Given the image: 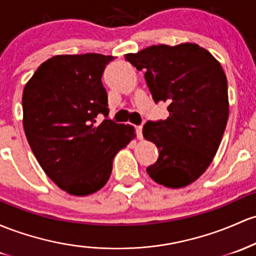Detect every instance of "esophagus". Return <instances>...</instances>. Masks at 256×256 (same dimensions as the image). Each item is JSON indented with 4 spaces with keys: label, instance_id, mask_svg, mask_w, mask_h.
Wrapping results in <instances>:
<instances>
[{
    "label": "esophagus",
    "instance_id": "34e87169",
    "mask_svg": "<svg viewBox=\"0 0 256 256\" xmlns=\"http://www.w3.org/2000/svg\"><path fill=\"white\" fill-rule=\"evenodd\" d=\"M136 132L138 138H142V126H136Z\"/></svg>",
    "mask_w": 256,
    "mask_h": 256
}]
</instances>
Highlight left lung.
Here are the masks:
<instances>
[{
    "instance_id": "8db88e82",
    "label": "left lung",
    "mask_w": 256,
    "mask_h": 256,
    "mask_svg": "<svg viewBox=\"0 0 256 256\" xmlns=\"http://www.w3.org/2000/svg\"><path fill=\"white\" fill-rule=\"evenodd\" d=\"M144 78L154 102L169 103L166 120L147 122L143 136L159 150L147 168L156 184L186 187L214 159L228 119L227 78L221 64L196 44H158L125 54Z\"/></svg>"
}]
</instances>
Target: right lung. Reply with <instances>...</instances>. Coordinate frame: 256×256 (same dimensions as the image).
<instances>
[{
    "label": "right lung",
    "instance_id": "obj_1",
    "mask_svg": "<svg viewBox=\"0 0 256 256\" xmlns=\"http://www.w3.org/2000/svg\"><path fill=\"white\" fill-rule=\"evenodd\" d=\"M113 56H54L38 66L23 92V126L46 175L72 196H88L108 182L116 153L134 137L131 125L108 116L102 75Z\"/></svg>",
    "mask_w": 256,
    "mask_h": 256
}]
</instances>
